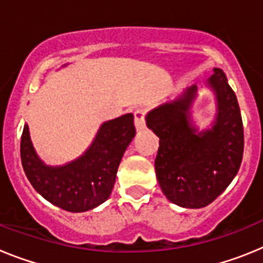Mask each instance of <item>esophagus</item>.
Returning a JSON list of instances; mask_svg holds the SVG:
<instances>
[{
	"label": "esophagus",
	"mask_w": 263,
	"mask_h": 263,
	"mask_svg": "<svg viewBox=\"0 0 263 263\" xmlns=\"http://www.w3.org/2000/svg\"><path fill=\"white\" fill-rule=\"evenodd\" d=\"M134 124H136L137 130H143L146 127L145 111L142 109H136L134 110Z\"/></svg>",
	"instance_id": "obj_1"
}]
</instances>
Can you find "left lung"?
Listing matches in <instances>:
<instances>
[{
	"label": "left lung",
	"instance_id": "left-lung-1",
	"mask_svg": "<svg viewBox=\"0 0 263 263\" xmlns=\"http://www.w3.org/2000/svg\"><path fill=\"white\" fill-rule=\"evenodd\" d=\"M217 99L212 129L197 132L190 106L196 85L179 99L153 109L146 125L159 137L155 173L170 201L184 208H203L225 191L240 170L243 126L237 97L221 69L208 80Z\"/></svg>",
	"mask_w": 263,
	"mask_h": 263
}]
</instances>
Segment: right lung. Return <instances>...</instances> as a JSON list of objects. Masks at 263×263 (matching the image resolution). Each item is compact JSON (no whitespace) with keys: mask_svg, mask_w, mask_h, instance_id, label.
<instances>
[{"mask_svg":"<svg viewBox=\"0 0 263 263\" xmlns=\"http://www.w3.org/2000/svg\"><path fill=\"white\" fill-rule=\"evenodd\" d=\"M136 136L132 113L104 122L85 154L66 166L50 167L36 157L25 125L21 137L23 171L46 200L68 212H85L103 204L115 185L125 150Z\"/></svg>","mask_w":263,"mask_h":263,"instance_id":"1","label":"right lung"}]
</instances>
